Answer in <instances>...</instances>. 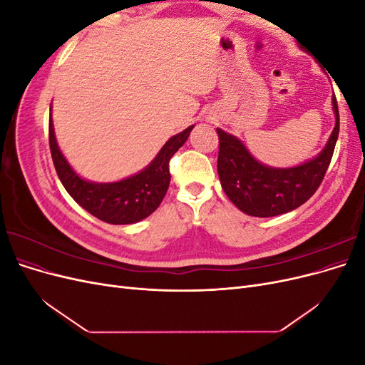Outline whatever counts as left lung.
Returning <instances> with one entry per match:
<instances>
[{
	"instance_id": "8db88e82",
	"label": "left lung",
	"mask_w": 365,
	"mask_h": 365,
	"mask_svg": "<svg viewBox=\"0 0 365 365\" xmlns=\"http://www.w3.org/2000/svg\"><path fill=\"white\" fill-rule=\"evenodd\" d=\"M335 128L324 149L312 160L288 169L269 168L254 158L244 143L222 129L219 135L217 173L228 200L250 216L271 217L304 204L322 184L339 134L336 97H332Z\"/></svg>"
}]
</instances>
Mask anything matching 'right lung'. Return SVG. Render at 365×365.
<instances>
[{"label": "right lung", "mask_w": 365, "mask_h": 365, "mask_svg": "<svg viewBox=\"0 0 365 365\" xmlns=\"http://www.w3.org/2000/svg\"><path fill=\"white\" fill-rule=\"evenodd\" d=\"M193 128L189 126L169 138L146 169L117 182H91L73 170L58 146L51 113L48 140L54 169L73 200L103 222L126 225L140 222L158 208L170 184L169 161L189 138Z\"/></svg>", "instance_id": "right-lung-1"}]
</instances>
